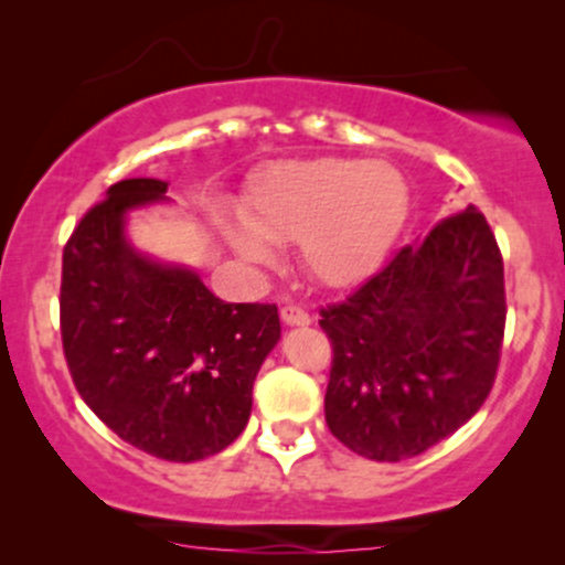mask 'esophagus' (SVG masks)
I'll return each mask as SVG.
<instances>
[{
	"instance_id": "1",
	"label": "esophagus",
	"mask_w": 565,
	"mask_h": 565,
	"mask_svg": "<svg viewBox=\"0 0 565 565\" xmlns=\"http://www.w3.org/2000/svg\"><path fill=\"white\" fill-rule=\"evenodd\" d=\"M281 321L287 323V327H308L310 316H308V310L300 308V305H284Z\"/></svg>"
}]
</instances>
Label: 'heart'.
Segmentation results:
<instances>
[{"label": "heart", "instance_id": "obj_1", "mask_svg": "<svg viewBox=\"0 0 565 565\" xmlns=\"http://www.w3.org/2000/svg\"><path fill=\"white\" fill-rule=\"evenodd\" d=\"M408 191L387 161L308 159L278 164L244 206V225L225 242L255 268L276 263L274 246L297 244L313 281L345 289L377 270L404 225Z\"/></svg>", "mask_w": 565, "mask_h": 565}]
</instances>
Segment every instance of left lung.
Listing matches in <instances>:
<instances>
[{
	"label": "left lung",
	"mask_w": 565,
	"mask_h": 565,
	"mask_svg": "<svg viewBox=\"0 0 565 565\" xmlns=\"http://www.w3.org/2000/svg\"><path fill=\"white\" fill-rule=\"evenodd\" d=\"M504 316L502 255L468 204L321 310L334 350L323 398L332 436L377 462L449 438L491 393Z\"/></svg>",
	"instance_id": "1"
}]
</instances>
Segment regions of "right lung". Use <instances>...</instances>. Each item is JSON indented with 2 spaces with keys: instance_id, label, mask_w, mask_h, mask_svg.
Segmentation results:
<instances>
[{
  "instance_id": "1",
  "label": "right lung",
  "mask_w": 565,
  "mask_h": 565,
  "mask_svg": "<svg viewBox=\"0 0 565 565\" xmlns=\"http://www.w3.org/2000/svg\"><path fill=\"white\" fill-rule=\"evenodd\" d=\"M164 180H121L71 233L63 353L84 404L116 436L167 462H196L242 436L281 321L276 305L223 302L193 268L135 249L129 212L164 204Z\"/></svg>"
}]
</instances>
